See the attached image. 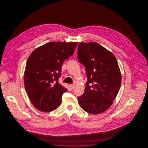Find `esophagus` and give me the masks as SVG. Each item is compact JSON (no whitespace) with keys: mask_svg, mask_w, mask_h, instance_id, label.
<instances>
[{"mask_svg":"<svg viewBox=\"0 0 148 148\" xmlns=\"http://www.w3.org/2000/svg\"><path fill=\"white\" fill-rule=\"evenodd\" d=\"M70 86H71V89H74V88H75V84H74L70 85Z\"/></svg>","mask_w":148,"mask_h":148,"instance_id":"obj_1","label":"esophagus"}]
</instances>
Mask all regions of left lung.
I'll list each match as a JSON object with an SVG mask.
<instances>
[{"mask_svg": "<svg viewBox=\"0 0 148 148\" xmlns=\"http://www.w3.org/2000/svg\"><path fill=\"white\" fill-rule=\"evenodd\" d=\"M77 55L88 78L84 92L77 97L79 104L89 114L103 113L112 106L120 88L118 62L112 52L97 42H80Z\"/></svg>", "mask_w": 148, "mask_h": 148, "instance_id": "1", "label": "left lung"}]
</instances>
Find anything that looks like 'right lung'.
I'll list each match as a JSON object with an SVG mask.
<instances>
[{
    "instance_id": "add662e5",
    "label": "right lung",
    "mask_w": 148,
    "mask_h": 148,
    "mask_svg": "<svg viewBox=\"0 0 148 148\" xmlns=\"http://www.w3.org/2000/svg\"><path fill=\"white\" fill-rule=\"evenodd\" d=\"M77 42H50L35 49L30 55L24 71L25 89L38 110L50 112L62 103L67 89L59 84L64 61L72 56Z\"/></svg>"
}]
</instances>
